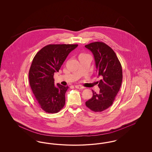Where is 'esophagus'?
<instances>
[{
	"mask_svg": "<svg viewBox=\"0 0 152 152\" xmlns=\"http://www.w3.org/2000/svg\"><path fill=\"white\" fill-rule=\"evenodd\" d=\"M75 88H77V89H83L84 87H82L80 85H77V86H75Z\"/></svg>",
	"mask_w": 152,
	"mask_h": 152,
	"instance_id": "1",
	"label": "esophagus"
}]
</instances>
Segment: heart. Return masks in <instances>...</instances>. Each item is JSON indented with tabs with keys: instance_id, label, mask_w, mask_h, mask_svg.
<instances>
[{
	"instance_id": "1",
	"label": "heart",
	"mask_w": 152,
	"mask_h": 152,
	"mask_svg": "<svg viewBox=\"0 0 152 152\" xmlns=\"http://www.w3.org/2000/svg\"><path fill=\"white\" fill-rule=\"evenodd\" d=\"M83 54H84V53H81V55H83Z\"/></svg>"
}]
</instances>
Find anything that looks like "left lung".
Listing matches in <instances>:
<instances>
[{
  "instance_id": "8db88e82",
  "label": "left lung",
  "mask_w": 152,
  "mask_h": 152,
  "mask_svg": "<svg viewBox=\"0 0 152 152\" xmlns=\"http://www.w3.org/2000/svg\"><path fill=\"white\" fill-rule=\"evenodd\" d=\"M85 47L94 54L99 76L102 77L98 84L100 92L92 91L93 96L86 105L91 110L100 112L108 108L115 100L122 83V66L115 52L107 44L96 42Z\"/></svg>"
}]
</instances>
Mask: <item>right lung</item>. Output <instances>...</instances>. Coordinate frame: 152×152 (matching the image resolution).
<instances>
[{"instance_id": "obj_1", "label": "right lung", "mask_w": 152, "mask_h": 152, "mask_svg": "<svg viewBox=\"0 0 152 152\" xmlns=\"http://www.w3.org/2000/svg\"><path fill=\"white\" fill-rule=\"evenodd\" d=\"M77 44H49L37 52L29 69L30 87L40 107L47 113H56L65 105L68 86L54 85L53 75L58 72L68 54Z\"/></svg>"}]
</instances>
